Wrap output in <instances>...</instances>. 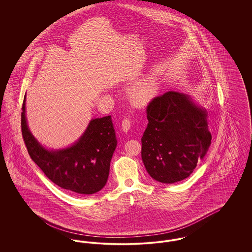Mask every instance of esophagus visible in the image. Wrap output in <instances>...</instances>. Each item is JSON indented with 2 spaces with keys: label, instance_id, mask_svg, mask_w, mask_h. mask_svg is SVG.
<instances>
[{
  "label": "esophagus",
  "instance_id": "34e87169",
  "mask_svg": "<svg viewBox=\"0 0 252 252\" xmlns=\"http://www.w3.org/2000/svg\"><path fill=\"white\" fill-rule=\"evenodd\" d=\"M130 126H131V121L129 120L128 118H125L124 120L122 121V129H123V131H128L130 129Z\"/></svg>",
  "mask_w": 252,
  "mask_h": 252
}]
</instances>
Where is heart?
I'll return each mask as SVG.
<instances>
[{
	"instance_id": "obj_1",
	"label": "heart",
	"mask_w": 252,
	"mask_h": 252,
	"mask_svg": "<svg viewBox=\"0 0 252 252\" xmlns=\"http://www.w3.org/2000/svg\"><path fill=\"white\" fill-rule=\"evenodd\" d=\"M158 93V80L153 75H148L132 87L129 96L134 105L138 107H145L156 98Z\"/></svg>"
}]
</instances>
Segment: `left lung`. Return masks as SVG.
<instances>
[{
  "label": "left lung",
  "mask_w": 252,
  "mask_h": 252,
  "mask_svg": "<svg viewBox=\"0 0 252 252\" xmlns=\"http://www.w3.org/2000/svg\"><path fill=\"white\" fill-rule=\"evenodd\" d=\"M146 113L142 158L147 173L161 183L185 180L212 143L206 109L190 95L168 92L157 96Z\"/></svg>",
  "instance_id": "8db88e82"
}]
</instances>
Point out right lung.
<instances>
[{"label":"right lung","mask_w":252,"mask_h":252,"mask_svg":"<svg viewBox=\"0 0 252 252\" xmlns=\"http://www.w3.org/2000/svg\"><path fill=\"white\" fill-rule=\"evenodd\" d=\"M22 109V133L27 151L49 180L77 194H93L104 188L117 145L110 116L91 121L83 135L71 146L50 150L39 144L28 128L25 96Z\"/></svg>","instance_id":"add662e5"}]
</instances>
